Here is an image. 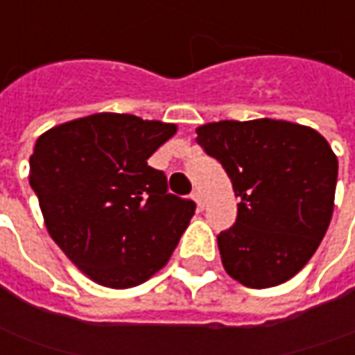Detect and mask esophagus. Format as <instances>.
<instances>
[{
  "label": "esophagus",
  "mask_w": 355,
  "mask_h": 355,
  "mask_svg": "<svg viewBox=\"0 0 355 355\" xmlns=\"http://www.w3.org/2000/svg\"><path fill=\"white\" fill-rule=\"evenodd\" d=\"M190 196H192V200L198 204V208H204V198H202L200 190H194V192H192Z\"/></svg>",
  "instance_id": "esophagus-1"
}]
</instances>
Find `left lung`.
Segmentation results:
<instances>
[{"mask_svg": "<svg viewBox=\"0 0 355 355\" xmlns=\"http://www.w3.org/2000/svg\"><path fill=\"white\" fill-rule=\"evenodd\" d=\"M196 133L239 198L236 224L218 236L227 275L251 288L288 281L314 255L332 218L338 159L328 141L281 119L218 121Z\"/></svg>", "mask_w": 355, "mask_h": 355, "instance_id": "left-lung-1", "label": "left lung"}]
</instances>
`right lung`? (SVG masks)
<instances>
[{
  "label": "right lung",
  "mask_w": 355,
  "mask_h": 355,
  "mask_svg": "<svg viewBox=\"0 0 355 355\" xmlns=\"http://www.w3.org/2000/svg\"><path fill=\"white\" fill-rule=\"evenodd\" d=\"M177 131L129 114H94L43 133L29 182L56 245L96 283L141 285L173 255L196 204L171 194L147 159Z\"/></svg>",
  "instance_id": "right-lung-1"
}]
</instances>
